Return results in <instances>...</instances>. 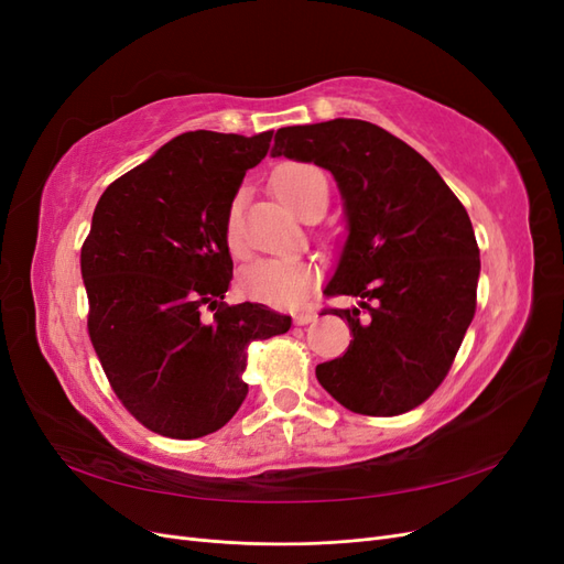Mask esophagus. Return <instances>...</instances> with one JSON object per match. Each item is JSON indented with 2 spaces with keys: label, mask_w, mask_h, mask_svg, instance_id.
Instances as JSON below:
<instances>
[{
  "label": "esophagus",
  "mask_w": 564,
  "mask_h": 564,
  "mask_svg": "<svg viewBox=\"0 0 564 564\" xmlns=\"http://www.w3.org/2000/svg\"><path fill=\"white\" fill-rule=\"evenodd\" d=\"M317 319V313L315 311H301L294 315V324H299V327H303V324H311Z\"/></svg>",
  "instance_id": "1"
}]
</instances>
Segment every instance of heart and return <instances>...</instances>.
Here are the masks:
<instances>
[{
    "label": "heart",
    "instance_id": "heart-1",
    "mask_svg": "<svg viewBox=\"0 0 564 564\" xmlns=\"http://www.w3.org/2000/svg\"><path fill=\"white\" fill-rule=\"evenodd\" d=\"M317 178H322V174L311 164H286L272 176V187L289 209L301 214L303 202ZM226 240L232 253L242 251L240 202H235L228 212ZM313 280L315 272L303 259H253L240 270L237 286L253 301L278 305V308H292L308 296Z\"/></svg>",
    "mask_w": 564,
    "mask_h": 564
}]
</instances>
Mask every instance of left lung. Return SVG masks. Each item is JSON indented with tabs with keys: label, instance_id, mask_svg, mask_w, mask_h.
<instances>
[{
	"label": "left lung",
	"instance_id": "1",
	"mask_svg": "<svg viewBox=\"0 0 564 564\" xmlns=\"http://www.w3.org/2000/svg\"><path fill=\"white\" fill-rule=\"evenodd\" d=\"M270 155L327 169L344 199L348 235L324 294L357 299L332 311L352 340L317 381L355 414L419 406L475 315L480 249L464 204L414 148L362 119L278 129Z\"/></svg>",
	"mask_w": 564,
	"mask_h": 564
}]
</instances>
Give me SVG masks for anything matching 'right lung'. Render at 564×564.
<instances>
[{"label": "right lung", "mask_w": 564, "mask_h": 564, "mask_svg": "<svg viewBox=\"0 0 564 564\" xmlns=\"http://www.w3.org/2000/svg\"><path fill=\"white\" fill-rule=\"evenodd\" d=\"M270 139L185 131L110 183L94 209L82 247L91 344L115 395L160 435L224 429L249 392L247 346L292 327L263 303H224L226 218Z\"/></svg>", "instance_id": "right-lung-1"}]
</instances>
